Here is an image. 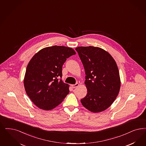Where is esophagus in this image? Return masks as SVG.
<instances>
[{
	"label": "esophagus",
	"instance_id": "34e87169",
	"mask_svg": "<svg viewBox=\"0 0 146 146\" xmlns=\"http://www.w3.org/2000/svg\"><path fill=\"white\" fill-rule=\"evenodd\" d=\"M79 85V84H74V85H72L71 86H72V87L73 88H76V87H78Z\"/></svg>",
	"mask_w": 146,
	"mask_h": 146
}]
</instances>
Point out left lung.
<instances>
[{"mask_svg": "<svg viewBox=\"0 0 146 146\" xmlns=\"http://www.w3.org/2000/svg\"><path fill=\"white\" fill-rule=\"evenodd\" d=\"M76 50L85 70L87 90L81 102L93 113L106 110L115 100L120 88L119 72L115 61L102 48L94 46L78 47Z\"/></svg>", "mask_w": 146, "mask_h": 146, "instance_id": "obj_1", "label": "left lung"}]
</instances>
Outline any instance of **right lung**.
Returning a JSON list of instances; mask_svg holds the SVG:
<instances>
[{
  "label": "right lung",
  "mask_w": 146,
  "mask_h": 146,
  "mask_svg": "<svg viewBox=\"0 0 146 146\" xmlns=\"http://www.w3.org/2000/svg\"><path fill=\"white\" fill-rule=\"evenodd\" d=\"M73 48L53 46L41 49L29 62L24 80L26 92L35 106L49 111L60 104L69 93V85L62 77L67 58L76 54Z\"/></svg>",
  "instance_id": "add662e5"
}]
</instances>
